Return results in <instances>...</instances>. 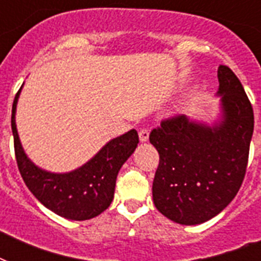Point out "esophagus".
Instances as JSON below:
<instances>
[{
	"instance_id": "34e87169",
	"label": "esophagus",
	"mask_w": 261,
	"mask_h": 261,
	"mask_svg": "<svg viewBox=\"0 0 261 261\" xmlns=\"http://www.w3.org/2000/svg\"><path fill=\"white\" fill-rule=\"evenodd\" d=\"M138 135L141 142H146L147 139H149V130L147 128H142V130H139Z\"/></svg>"
}]
</instances>
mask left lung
Listing matches in <instances>:
<instances>
[{
  "label": "left lung",
  "instance_id": "8db88e82",
  "mask_svg": "<svg viewBox=\"0 0 261 261\" xmlns=\"http://www.w3.org/2000/svg\"><path fill=\"white\" fill-rule=\"evenodd\" d=\"M221 120L214 126L186 115L165 119L150 133L160 154L153 180L157 210L180 225H199L234 199L247 172L253 110L237 75L218 67Z\"/></svg>",
  "mask_w": 261,
  "mask_h": 261
}]
</instances>
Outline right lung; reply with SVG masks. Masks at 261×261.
<instances>
[{
  "label": "right lung",
  "mask_w": 261,
  "mask_h": 261,
  "mask_svg": "<svg viewBox=\"0 0 261 261\" xmlns=\"http://www.w3.org/2000/svg\"><path fill=\"white\" fill-rule=\"evenodd\" d=\"M20 90L12 107V133L18 171L28 190L43 206L63 218L85 221L101 214L114 199L120 168L138 146L137 130L133 128L111 139L93 159L74 171L67 173L47 172L27 157L18 138L14 116Z\"/></svg>",
  "instance_id": "right-lung-1"
}]
</instances>
